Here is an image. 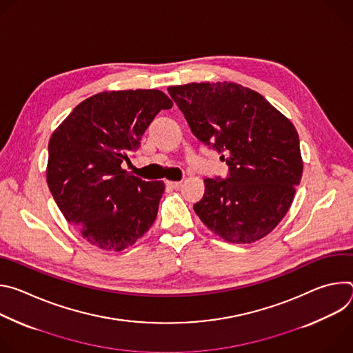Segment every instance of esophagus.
<instances>
[{"instance_id":"34e87169","label":"esophagus","mask_w":353,"mask_h":353,"mask_svg":"<svg viewBox=\"0 0 353 353\" xmlns=\"http://www.w3.org/2000/svg\"><path fill=\"white\" fill-rule=\"evenodd\" d=\"M166 185L170 188H180L181 187V181H166Z\"/></svg>"}]
</instances>
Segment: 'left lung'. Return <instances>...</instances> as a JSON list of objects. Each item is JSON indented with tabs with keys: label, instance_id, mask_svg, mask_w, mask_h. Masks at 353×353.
Here are the masks:
<instances>
[{
	"label": "left lung",
	"instance_id": "1",
	"mask_svg": "<svg viewBox=\"0 0 353 353\" xmlns=\"http://www.w3.org/2000/svg\"><path fill=\"white\" fill-rule=\"evenodd\" d=\"M191 132L229 166L225 179H205L194 211L229 243H253L286 215L301 162L293 124L259 92L234 82L169 86Z\"/></svg>",
	"mask_w": 353,
	"mask_h": 353
}]
</instances>
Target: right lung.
I'll use <instances>...</instances> for the list:
<instances>
[{"label": "right lung", "instance_id": "1", "mask_svg": "<svg viewBox=\"0 0 353 353\" xmlns=\"http://www.w3.org/2000/svg\"><path fill=\"white\" fill-rule=\"evenodd\" d=\"M172 100L158 89L102 92L79 103L48 142L47 184L82 236L121 251L154 225L163 181H143L121 168L145 130Z\"/></svg>", "mask_w": 353, "mask_h": 353}]
</instances>
